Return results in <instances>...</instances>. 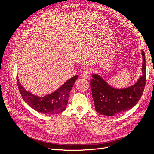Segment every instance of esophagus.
Masks as SVG:
<instances>
[{"instance_id": "obj_1", "label": "esophagus", "mask_w": 154, "mask_h": 154, "mask_svg": "<svg viewBox=\"0 0 154 154\" xmlns=\"http://www.w3.org/2000/svg\"><path fill=\"white\" fill-rule=\"evenodd\" d=\"M90 74H91V71L89 69H86L85 70H84L82 72L81 76H82V79H83L84 80H87L89 78Z\"/></svg>"}]
</instances>
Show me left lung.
I'll return each mask as SVG.
<instances>
[{"mask_svg": "<svg viewBox=\"0 0 154 154\" xmlns=\"http://www.w3.org/2000/svg\"><path fill=\"white\" fill-rule=\"evenodd\" d=\"M143 56L142 74L133 85L125 88H115L109 85L97 74H93L90 81L93 99L97 113L112 116L134 107L141 99L146 84V58L144 51Z\"/></svg>", "mask_w": 154, "mask_h": 154, "instance_id": "8db88e82", "label": "left lung"}]
</instances>
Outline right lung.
Returning <instances> with one entry per match:
<instances>
[{
    "instance_id": "obj_1",
    "label": "right lung",
    "mask_w": 154,
    "mask_h": 154,
    "mask_svg": "<svg viewBox=\"0 0 154 154\" xmlns=\"http://www.w3.org/2000/svg\"><path fill=\"white\" fill-rule=\"evenodd\" d=\"M77 79L78 75H75L68 80L54 92L39 97L26 91L20 83L17 75L18 88L24 100L35 110L47 115L58 114L65 110L70 91Z\"/></svg>"
}]
</instances>
